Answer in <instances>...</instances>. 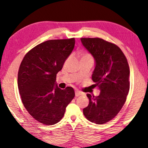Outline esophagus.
<instances>
[{
    "label": "esophagus",
    "mask_w": 148,
    "mask_h": 148,
    "mask_svg": "<svg viewBox=\"0 0 148 148\" xmlns=\"http://www.w3.org/2000/svg\"><path fill=\"white\" fill-rule=\"evenodd\" d=\"M82 94H83V93H82L81 92H80V91H75V96H76V97H78V96H81Z\"/></svg>",
    "instance_id": "34e87169"
}]
</instances>
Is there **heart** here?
<instances>
[{
  "mask_svg": "<svg viewBox=\"0 0 148 148\" xmlns=\"http://www.w3.org/2000/svg\"><path fill=\"white\" fill-rule=\"evenodd\" d=\"M83 57H90V56L88 55H83Z\"/></svg>",
  "mask_w": 148,
  "mask_h": 148,
  "instance_id": "1",
  "label": "heart"
}]
</instances>
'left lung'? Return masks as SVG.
<instances>
[{
  "mask_svg": "<svg viewBox=\"0 0 148 148\" xmlns=\"http://www.w3.org/2000/svg\"><path fill=\"white\" fill-rule=\"evenodd\" d=\"M85 49L94 58L93 87L98 96L87 95L89 103L83 108L88 120L102 124L114 118L124 106L129 89L130 69L124 54L116 45L100 38H80Z\"/></svg>",
  "mask_w": 148,
  "mask_h": 148,
  "instance_id": "obj_1",
  "label": "left lung"
}]
</instances>
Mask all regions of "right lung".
Masks as SVG:
<instances>
[{"instance_id": "obj_1", "label": "right lung", "mask_w": 148, "mask_h": 148, "mask_svg": "<svg viewBox=\"0 0 148 148\" xmlns=\"http://www.w3.org/2000/svg\"><path fill=\"white\" fill-rule=\"evenodd\" d=\"M74 38L41 43L28 52L20 64L18 85L22 103L35 119L45 125L61 120L74 98V89L58 87L57 74L72 53Z\"/></svg>"}]
</instances>
